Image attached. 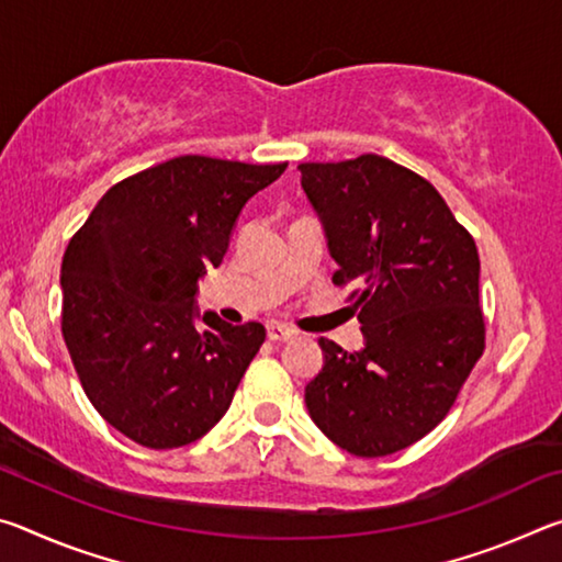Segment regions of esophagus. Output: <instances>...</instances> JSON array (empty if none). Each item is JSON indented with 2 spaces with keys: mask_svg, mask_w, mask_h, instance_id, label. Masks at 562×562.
<instances>
[{
  "mask_svg": "<svg viewBox=\"0 0 562 562\" xmlns=\"http://www.w3.org/2000/svg\"><path fill=\"white\" fill-rule=\"evenodd\" d=\"M294 335H297V331H294L292 327H288V325H282V322H268V337L272 339V341H288V339H292Z\"/></svg>",
  "mask_w": 562,
  "mask_h": 562,
  "instance_id": "obj_1",
  "label": "esophagus"
}]
</instances>
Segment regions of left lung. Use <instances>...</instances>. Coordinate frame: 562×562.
Masks as SVG:
<instances>
[{
	"label": "left lung",
	"instance_id": "8db88e82",
	"mask_svg": "<svg viewBox=\"0 0 562 562\" xmlns=\"http://www.w3.org/2000/svg\"><path fill=\"white\" fill-rule=\"evenodd\" d=\"M297 168L364 331L359 351L319 339L325 364L304 404L339 449L396 453L449 414L486 347L479 250L439 190L394 160Z\"/></svg>",
	"mask_w": 562,
	"mask_h": 562
}]
</instances>
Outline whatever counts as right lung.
<instances>
[{
    "instance_id": "1",
    "label": "right lung",
    "mask_w": 562,
    "mask_h": 562,
    "mask_svg": "<svg viewBox=\"0 0 562 562\" xmlns=\"http://www.w3.org/2000/svg\"><path fill=\"white\" fill-rule=\"evenodd\" d=\"M288 164L178 156L106 190L61 262V331L93 408L131 441L178 449L221 422L265 341L195 307L245 203ZM204 322L196 325V319Z\"/></svg>"
}]
</instances>
